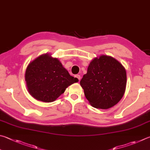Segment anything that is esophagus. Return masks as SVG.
<instances>
[{
    "mask_svg": "<svg viewBox=\"0 0 150 150\" xmlns=\"http://www.w3.org/2000/svg\"><path fill=\"white\" fill-rule=\"evenodd\" d=\"M75 77L77 78V81H79V82L80 80H81V76H80L79 75H76L75 76Z\"/></svg>",
    "mask_w": 150,
    "mask_h": 150,
    "instance_id": "1",
    "label": "esophagus"
}]
</instances>
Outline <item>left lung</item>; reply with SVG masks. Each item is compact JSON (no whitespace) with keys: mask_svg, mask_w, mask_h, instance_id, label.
I'll return each mask as SVG.
<instances>
[{"mask_svg":"<svg viewBox=\"0 0 150 150\" xmlns=\"http://www.w3.org/2000/svg\"><path fill=\"white\" fill-rule=\"evenodd\" d=\"M80 84L92 106L106 110L117 104L123 96L127 84L126 70L115 58L100 56L90 63Z\"/></svg>","mask_w":150,"mask_h":150,"instance_id":"left-lung-1","label":"left lung"}]
</instances>
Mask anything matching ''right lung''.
Returning a JSON list of instances; mask_svg holds the SVG:
<instances>
[{"instance_id": "obj_1", "label": "right lung", "mask_w": 150, "mask_h": 150, "mask_svg": "<svg viewBox=\"0 0 150 150\" xmlns=\"http://www.w3.org/2000/svg\"><path fill=\"white\" fill-rule=\"evenodd\" d=\"M27 87L37 100L52 102L56 100L71 84L78 82L71 76L57 58L42 54L30 62L25 71Z\"/></svg>"}]
</instances>
